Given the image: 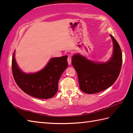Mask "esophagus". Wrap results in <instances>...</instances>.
<instances>
[{
    "label": "esophagus",
    "instance_id": "esophagus-1",
    "mask_svg": "<svg viewBox=\"0 0 133 133\" xmlns=\"http://www.w3.org/2000/svg\"><path fill=\"white\" fill-rule=\"evenodd\" d=\"M67 62H68V64L70 65L71 63V58L70 57H69L67 58Z\"/></svg>",
    "mask_w": 133,
    "mask_h": 133
}]
</instances>
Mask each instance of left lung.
I'll use <instances>...</instances> for the list:
<instances>
[{
  "label": "left lung",
  "mask_w": 133,
  "mask_h": 133,
  "mask_svg": "<svg viewBox=\"0 0 133 133\" xmlns=\"http://www.w3.org/2000/svg\"><path fill=\"white\" fill-rule=\"evenodd\" d=\"M110 36L113 43V52L107 62H95L79 54L72 57L71 63L78 74L79 87L86 94L98 93L108 88L119 75L122 64L121 49L113 36Z\"/></svg>",
  "instance_id": "left-lung-1"
}]
</instances>
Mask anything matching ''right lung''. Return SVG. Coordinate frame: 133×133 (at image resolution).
<instances>
[{
    "label": "right lung",
    "instance_id": "right-lung-1",
    "mask_svg": "<svg viewBox=\"0 0 133 133\" xmlns=\"http://www.w3.org/2000/svg\"><path fill=\"white\" fill-rule=\"evenodd\" d=\"M12 55V70L15 82L25 93L40 99L51 98L58 91L62 74L68 66L67 56L51 58L42 70L36 73L26 74L18 68Z\"/></svg>",
    "mask_w": 133,
    "mask_h": 133
}]
</instances>
